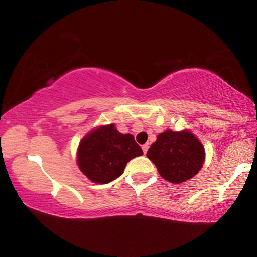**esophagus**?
<instances>
[{
    "label": "esophagus",
    "instance_id": "34e87169",
    "mask_svg": "<svg viewBox=\"0 0 257 257\" xmlns=\"http://www.w3.org/2000/svg\"><path fill=\"white\" fill-rule=\"evenodd\" d=\"M149 144H144L142 146V149H143V152H144V154H146L147 153V150H149Z\"/></svg>",
    "mask_w": 257,
    "mask_h": 257
}]
</instances>
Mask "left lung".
<instances>
[{
  "mask_svg": "<svg viewBox=\"0 0 257 257\" xmlns=\"http://www.w3.org/2000/svg\"><path fill=\"white\" fill-rule=\"evenodd\" d=\"M160 176L172 184H181L196 176L205 161L201 141L188 129H167L156 137L146 154Z\"/></svg>",
  "mask_w": 257,
  "mask_h": 257,
  "instance_id": "8db88e82",
  "label": "left lung"
}]
</instances>
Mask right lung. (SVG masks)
<instances>
[{
	"mask_svg": "<svg viewBox=\"0 0 257 257\" xmlns=\"http://www.w3.org/2000/svg\"><path fill=\"white\" fill-rule=\"evenodd\" d=\"M142 154L133 135L121 134L111 123L94 128L81 139L77 164L90 181L108 184L122 175L130 160Z\"/></svg>",
	"mask_w": 257,
	"mask_h": 257,
	"instance_id": "obj_1",
	"label": "right lung"
}]
</instances>
